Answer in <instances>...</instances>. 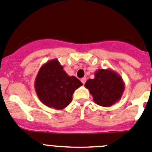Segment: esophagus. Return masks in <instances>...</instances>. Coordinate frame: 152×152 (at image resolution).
Wrapping results in <instances>:
<instances>
[{"label":"esophagus","mask_w":152,"mask_h":152,"mask_svg":"<svg viewBox=\"0 0 152 152\" xmlns=\"http://www.w3.org/2000/svg\"><path fill=\"white\" fill-rule=\"evenodd\" d=\"M81 82L83 83V84L84 85L86 82V78H83V79H81Z\"/></svg>","instance_id":"esophagus-1"}]
</instances>
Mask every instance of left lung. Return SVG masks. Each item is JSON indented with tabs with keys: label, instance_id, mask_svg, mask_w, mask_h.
Listing matches in <instances>:
<instances>
[{
	"label": "left lung",
	"instance_id": "1",
	"mask_svg": "<svg viewBox=\"0 0 152 152\" xmlns=\"http://www.w3.org/2000/svg\"><path fill=\"white\" fill-rule=\"evenodd\" d=\"M96 104L110 107L121 98L125 85L118 73L110 69H98L94 79H89L85 84Z\"/></svg>",
	"mask_w": 152,
	"mask_h": 152
}]
</instances>
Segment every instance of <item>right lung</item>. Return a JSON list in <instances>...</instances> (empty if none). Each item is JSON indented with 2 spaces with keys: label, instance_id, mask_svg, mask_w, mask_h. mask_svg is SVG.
Segmentation results:
<instances>
[{
  "label": "right lung",
  "instance_id": "1",
  "mask_svg": "<svg viewBox=\"0 0 152 152\" xmlns=\"http://www.w3.org/2000/svg\"><path fill=\"white\" fill-rule=\"evenodd\" d=\"M83 83L68 76L58 59L49 61L39 69L34 87L38 98L44 105L61 110L72 102L73 94Z\"/></svg>",
  "mask_w": 152,
  "mask_h": 152
}]
</instances>
